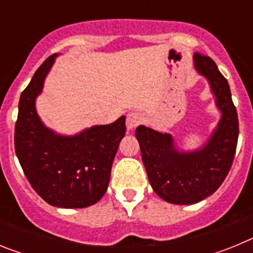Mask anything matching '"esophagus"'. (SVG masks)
<instances>
[{
	"label": "esophagus",
	"mask_w": 253,
	"mask_h": 253,
	"mask_svg": "<svg viewBox=\"0 0 253 253\" xmlns=\"http://www.w3.org/2000/svg\"><path fill=\"white\" fill-rule=\"evenodd\" d=\"M140 122H142V115L137 113V111H131L126 116V129L133 130L138 124H140Z\"/></svg>",
	"instance_id": "1"
}]
</instances>
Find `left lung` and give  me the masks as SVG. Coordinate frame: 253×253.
<instances>
[{
  "label": "left lung",
  "mask_w": 253,
  "mask_h": 253,
  "mask_svg": "<svg viewBox=\"0 0 253 253\" xmlns=\"http://www.w3.org/2000/svg\"><path fill=\"white\" fill-rule=\"evenodd\" d=\"M194 66L209 82L222 114L209 140L196 151L184 152L176 148L171 134L144 125L135 130L152 189L165 202L177 205L196 204L215 193L231 169L240 133L231 88L215 62L195 53Z\"/></svg>",
  "instance_id": "1"
}]
</instances>
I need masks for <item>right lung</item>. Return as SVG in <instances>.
Listing matches in <instances>:
<instances>
[{
    "label": "right lung",
    "mask_w": 253,
    "mask_h": 253,
    "mask_svg": "<svg viewBox=\"0 0 253 253\" xmlns=\"http://www.w3.org/2000/svg\"><path fill=\"white\" fill-rule=\"evenodd\" d=\"M57 54L46 58L22 91L15 125V152L31 187L48 204L86 208L106 193L111 166L125 135V116L95 125L76 135L46 128L35 109Z\"/></svg>",
    "instance_id": "obj_1"
}]
</instances>
